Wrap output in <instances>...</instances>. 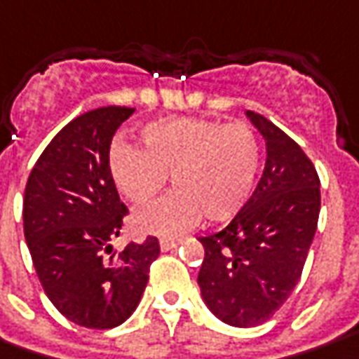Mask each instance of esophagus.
Returning <instances> with one entry per match:
<instances>
[{"instance_id": "esophagus-1", "label": "esophagus", "mask_w": 359, "mask_h": 359, "mask_svg": "<svg viewBox=\"0 0 359 359\" xmlns=\"http://www.w3.org/2000/svg\"><path fill=\"white\" fill-rule=\"evenodd\" d=\"M180 243H182V240H177V238H161L159 240V245L163 251L172 250V248H177Z\"/></svg>"}]
</instances>
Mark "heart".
<instances>
[{
  "label": "heart",
  "mask_w": 359,
  "mask_h": 359,
  "mask_svg": "<svg viewBox=\"0 0 359 359\" xmlns=\"http://www.w3.org/2000/svg\"><path fill=\"white\" fill-rule=\"evenodd\" d=\"M141 149L119 141L109 151V170L121 194L143 206L167 184L165 198L135 214L139 230L179 233L204 216L224 222L251 196L259 169V143L248 123L163 118L139 129Z\"/></svg>",
  "instance_id": "heart-1"
}]
</instances>
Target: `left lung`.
Instances as JSON below:
<instances>
[{"mask_svg": "<svg viewBox=\"0 0 359 359\" xmlns=\"http://www.w3.org/2000/svg\"><path fill=\"white\" fill-rule=\"evenodd\" d=\"M245 116L265 139L262 179L224 230L198 238L202 299L238 328L269 320L291 297L320 214V180L304 151L267 118Z\"/></svg>", "mask_w": 359, "mask_h": 359, "instance_id": "1", "label": "left lung"}]
</instances>
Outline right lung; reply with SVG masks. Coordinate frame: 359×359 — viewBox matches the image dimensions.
<instances>
[{
    "mask_svg": "<svg viewBox=\"0 0 359 359\" xmlns=\"http://www.w3.org/2000/svg\"><path fill=\"white\" fill-rule=\"evenodd\" d=\"M135 109H92L58 131L29 175L23 230L46 297L70 323L106 330L137 309L159 240L114 251L126 204L109 170V145Z\"/></svg>",
    "mask_w": 359,
    "mask_h": 359,
    "instance_id": "right-lung-1",
    "label": "right lung"
}]
</instances>
